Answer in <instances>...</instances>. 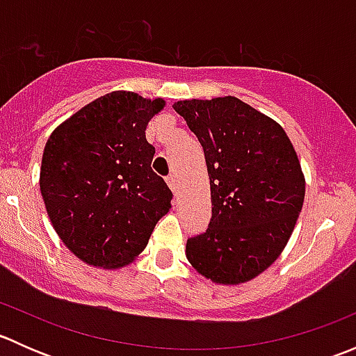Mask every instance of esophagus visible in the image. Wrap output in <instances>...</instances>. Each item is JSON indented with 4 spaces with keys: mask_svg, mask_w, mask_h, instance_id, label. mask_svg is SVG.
Instances as JSON below:
<instances>
[{
    "mask_svg": "<svg viewBox=\"0 0 356 356\" xmlns=\"http://www.w3.org/2000/svg\"><path fill=\"white\" fill-rule=\"evenodd\" d=\"M167 184H168V188L172 189V191L174 193H177V188H179V182H177V177H175L174 174H170L167 177Z\"/></svg>",
    "mask_w": 356,
    "mask_h": 356,
    "instance_id": "1",
    "label": "esophagus"
}]
</instances>
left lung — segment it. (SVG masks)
<instances>
[{
  "mask_svg": "<svg viewBox=\"0 0 356 356\" xmlns=\"http://www.w3.org/2000/svg\"><path fill=\"white\" fill-rule=\"evenodd\" d=\"M203 146L211 218L188 239L189 264L213 282L239 284L270 267L305 200L300 160L284 129L234 96L177 102Z\"/></svg>",
  "mask_w": 356,
  "mask_h": 356,
  "instance_id": "8db88e82",
  "label": "left lung"
}]
</instances>
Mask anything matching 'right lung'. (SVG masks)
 Here are the masks:
<instances>
[{
  "label": "right lung",
  "instance_id": "add662e5",
  "mask_svg": "<svg viewBox=\"0 0 356 356\" xmlns=\"http://www.w3.org/2000/svg\"><path fill=\"white\" fill-rule=\"evenodd\" d=\"M163 99L113 91L53 131L41 163V195L65 246L89 265L124 267L170 210L172 191L152 170L146 125Z\"/></svg>",
  "mask_w": 356,
  "mask_h": 356
}]
</instances>
